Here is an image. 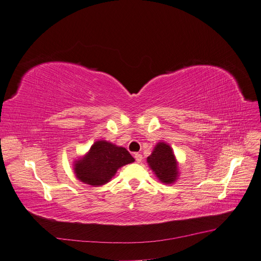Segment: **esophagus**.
Here are the masks:
<instances>
[{"instance_id": "obj_1", "label": "esophagus", "mask_w": 261, "mask_h": 261, "mask_svg": "<svg viewBox=\"0 0 261 261\" xmlns=\"http://www.w3.org/2000/svg\"><path fill=\"white\" fill-rule=\"evenodd\" d=\"M134 158H135V161H136L137 163H141V162L143 161V155L140 154V153H136V154L134 155Z\"/></svg>"}]
</instances>
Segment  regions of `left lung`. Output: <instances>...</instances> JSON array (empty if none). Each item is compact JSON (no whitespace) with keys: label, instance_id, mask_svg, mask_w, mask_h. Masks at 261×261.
Wrapping results in <instances>:
<instances>
[{"label":"left lung","instance_id":"left-lung-1","mask_svg":"<svg viewBox=\"0 0 261 261\" xmlns=\"http://www.w3.org/2000/svg\"><path fill=\"white\" fill-rule=\"evenodd\" d=\"M147 163L158 179L166 185L174 184L179 176L178 162L169 144L160 142L156 144Z\"/></svg>","mask_w":261,"mask_h":261}]
</instances>
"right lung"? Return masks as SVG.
<instances>
[{"label": "right lung", "instance_id": "right-lung-1", "mask_svg": "<svg viewBox=\"0 0 261 261\" xmlns=\"http://www.w3.org/2000/svg\"><path fill=\"white\" fill-rule=\"evenodd\" d=\"M134 161L124 147L99 140L85 155L73 162V171L82 182L99 187L109 182L119 168Z\"/></svg>", "mask_w": 261, "mask_h": 261}]
</instances>
